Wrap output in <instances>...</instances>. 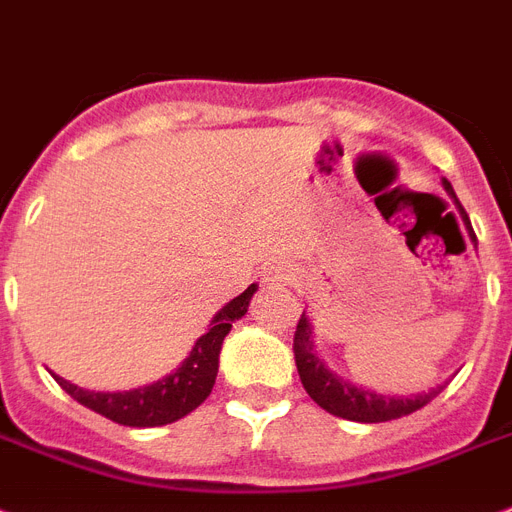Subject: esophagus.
<instances>
[{
    "mask_svg": "<svg viewBox=\"0 0 512 512\" xmlns=\"http://www.w3.org/2000/svg\"><path fill=\"white\" fill-rule=\"evenodd\" d=\"M263 276H265V281H270V284H286V281H292L294 268L289 263L268 265V268L263 270Z\"/></svg>",
    "mask_w": 512,
    "mask_h": 512,
    "instance_id": "esophagus-1",
    "label": "esophagus"
}]
</instances>
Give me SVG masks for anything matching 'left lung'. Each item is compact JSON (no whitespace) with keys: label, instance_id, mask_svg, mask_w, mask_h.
Wrapping results in <instances>:
<instances>
[{"label":"left lung","instance_id":"8db88e82","mask_svg":"<svg viewBox=\"0 0 512 512\" xmlns=\"http://www.w3.org/2000/svg\"><path fill=\"white\" fill-rule=\"evenodd\" d=\"M444 189L455 197L450 181H444ZM455 202H458V197H455ZM458 207L460 213H463L465 223L471 226V220H468V215H465L460 202ZM473 239H476V234H473ZM310 334H313V331H310V323H307L305 313H302V318H299L297 323V331H294V360H297L299 378H302V386H305V392L313 397V402H318L326 413L336 415V418H347V421L357 423L394 421V418H402V415H410L415 413V410H421L423 405H429L436 394L442 392V386H439V389H431V392L418 394V397H381V394L365 392V389H357V386L352 384H344V381H339V378L321 363V357L315 355Z\"/></svg>","mask_w":512,"mask_h":512}]
</instances>
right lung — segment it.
<instances>
[{"label":"right lung","mask_w":512,"mask_h":512,"mask_svg":"<svg viewBox=\"0 0 512 512\" xmlns=\"http://www.w3.org/2000/svg\"><path fill=\"white\" fill-rule=\"evenodd\" d=\"M255 292L257 286L252 284L239 297L231 299L210 321V331L199 336L194 350L181 363V368L157 384L131 389V392H86V389L70 384L60 376H54V381L83 407L105 415L120 426L147 429V426H165V423L178 421V418L189 415L191 410H197L213 392L215 376H218L220 344L231 331V323L239 321L247 313L249 299Z\"/></svg>","instance_id":"add662e5"}]
</instances>
